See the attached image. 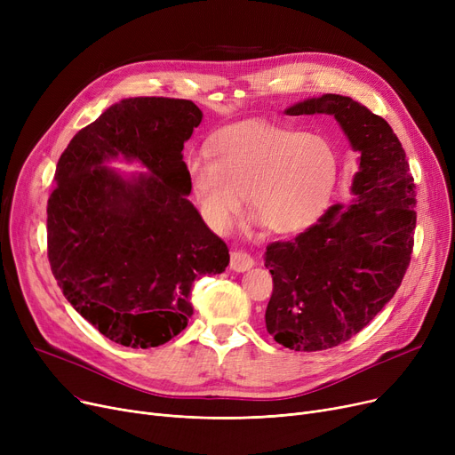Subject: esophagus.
I'll return each instance as SVG.
<instances>
[{
  "mask_svg": "<svg viewBox=\"0 0 455 455\" xmlns=\"http://www.w3.org/2000/svg\"><path fill=\"white\" fill-rule=\"evenodd\" d=\"M252 266H254V259L245 251H234L230 254V269L243 273V271H249Z\"/></svg>",
  "mask_w": 455,
  "mask_h": 455,
  "instance_id": "esophagus-1",
  "label": "esophagus"
}]
</instances>
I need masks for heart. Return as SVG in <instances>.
Wrapping results in <instances>:
<instances>
[{
  "label": "heart",
  "instance_id": "heart-1",
  "mask_svg": "<svg viewBox=\"0 0 455 455\" xmlns=\"http://www.w3.org/2000/svg\"><path fill=\"white\" fill-rule=\"evenodd\" d=\"M188 179L208 225L227 230L249 197L251 213L275 234L312 225L338 175L330 141L291 127L243 124L213 141V158L191 156Z\"/></svg>",
  "mask_w": 455,
  "mask_h": 455
}]
</instances>
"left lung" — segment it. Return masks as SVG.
<instances>
[{
	"instance_id": "8db88e82",
	"label": "left lung",
	"mask_w": 455,
	"mask_h": 455,
	"mask_svg": "<svg viewBox=\"0 0 455 455\" xmlns=\"http://www.w3.org/2000/svg\"><path fill=\"white\" fill-rule=\"evenodd\" d=\"M285 114H331L362 155L352 203L330 206L295 240L269 243L266 252L267 331L285 348L317 352L355 336L400 288L413 252L417 194L400 140L362 103L324 93Z\"/></svg>"
}]
</instances>
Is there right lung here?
<instances>
[{"instance_id":"right-lung-1","label":"right lung","mask_w":455,"mask_h":455,"mask_svg":"<svg viewBox=\"0 0 455 455\" xmlns=\"http://www.w3.org/2000/svg\"><path fill=\"white\" fill-rule=\"evenodd\" d=\"M194 101L129 98L81 129L59 158L47 201V258L68 302L105 338L160 347L188 326L189 293L228 266V247L188 201L184 141ZM136 157L150 177L127 181L104 162Z\"/></svg>"}]
</instances>
